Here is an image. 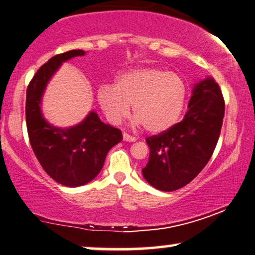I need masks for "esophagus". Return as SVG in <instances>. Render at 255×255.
Instances as JSON below:
<instances>
[{"label": "esophagus", "instance_id": "obj_1", "mask_svg": "<svg viewBox=\"0 0 255 255\" xmlns=\"http://www.w3.org/2000/svg\"><path fill=\"white\" fill-rule=\"evenodd\" d=\"M123 138H124V140L125 142H136V137H132V136H130V135H128L127 132H124L123 134Z\"/></svg>", "mask_w": 255, "mask_h": 255}]
</instances>
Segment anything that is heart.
Listing matches in <instances>:
<instances>
[{"mask_svg":"<svg viewBox=\"0 0 255 255\" xmlns=\"http://www.w3.org/2000/svg\"><path fill=\"white\" fill-rule=\"evenodd\" d=\"M187 85L175 72L154 67L136 68L117 77L113 86H102L96 94L109 123L118 125L129 115L152 134L170 129L183 113Z\"/></svg>","mask_w":255,"mask_h":255,"instance_id":"heart-1","label":"heart"}]
</instances>
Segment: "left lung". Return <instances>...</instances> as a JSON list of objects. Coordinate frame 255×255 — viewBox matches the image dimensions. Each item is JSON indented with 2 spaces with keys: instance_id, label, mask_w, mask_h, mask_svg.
<instances>
[{
  "instance_id": "left-lung-1",
  "label": "left lung",
  "mask_w": 255,
  "mask_h": 255,
  "mask_svg": "<svg viewBox=\"0 0 255 255\" xmlns=\"http://www.w3.org/2000/svg\"><path fill=\"white\" fill-rule=\"evenodd\" d=\"M224 115L225 101L216 80L208 77L195 84L184 119L146 138L149 157L142 170L145 180L163 192L191 183L211 159Z\"/></svg>"
}]
</instances>
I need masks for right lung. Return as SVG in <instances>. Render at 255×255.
I'll return each instance as SVG.
<instances>
[{
	"label": "right lung",
	"instance_id": "1",
	"mask_svg": "<svg viewBox=\"0 0 255 255\" xmlns=\"http://www.w3.org/2000/svg\"><path fill=\"white\" fill-rule=\"evenodd\" d=\"M85 55L71 50L51 58L36 72L27 87L26 124L31 148L44 170L56 183L78 187L90 183L102 169L108 152L123 140V134L91 111L82 123L55 127L43 117L42 98L46 85L63 62Z\"/></svg>",
	"mask_w": 255,
	"mask_h": 255
}]
</instances>
